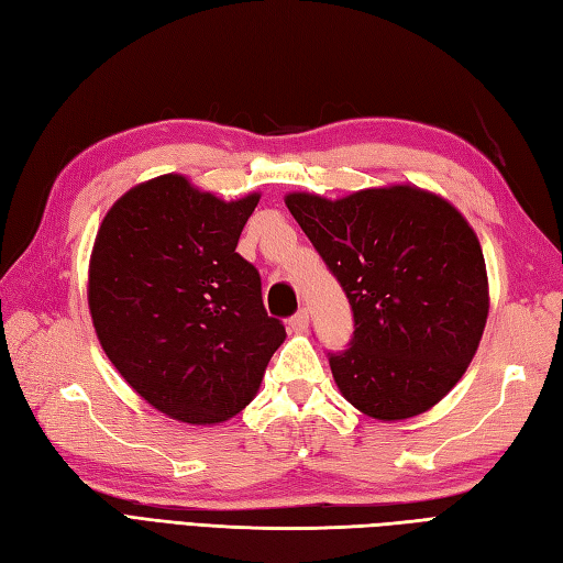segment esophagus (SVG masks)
<instances>
[{
    "label": "esophagus",
    "instance_id": "obj_1",
    "mask_svg": "<svg viewBox=\"0 0 563 563\" xmlns=\"http://www.w3.org/2000/svg\"><path fill=\"white\" fill-rule=\"evenodd\" d=\"M290 331H295V333H302V331H307V327H309V312L307 309H300V312H297L295 317H290Z\"/></svg>",
    "mask_w": 563,
    "mask_h": 563
}]
</instances>
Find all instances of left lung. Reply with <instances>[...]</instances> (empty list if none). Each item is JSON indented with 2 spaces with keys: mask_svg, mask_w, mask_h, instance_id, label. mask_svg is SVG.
Listing matches in <instances>:
<instances>
[{
  "mask_svg": "<svg viewBox=\"0 0 563 563\" xmlns=\"http://www.w3.org/2000/svg\"><path fill=\"white\" fill-rule=\"evenodd\" d=\"M285 206L353 309L349 349L329 353L357 411L404 421L457 385L488 317L482 244L462 212L409 184L339 200L288 194Z\"/></svg>",
  "mask_w": 563,
  "mask_h": 563,
  "instance_id": "8db88e82",
  "label": "left lung"
}]
</instances>
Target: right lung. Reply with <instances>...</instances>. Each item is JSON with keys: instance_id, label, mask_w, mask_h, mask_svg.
<instances>
[{"instance_id": "right-lung-1", "label": "right lung", "mask_w": 563, "mask_h": 563, "mask_svg": "<svg viewBox=\"0 0 563 563\" xmlns=\"http://www.w3.org/2000/svg\"><path fill=\"white\" fill-rule=\"evenodd\" d=\"M258 194L220 200L181 174L130 188L99 227L89 312L103 353L154 409L212 426L256 397L285 341L236 254Z\"/></svg>"}]
</instances>
